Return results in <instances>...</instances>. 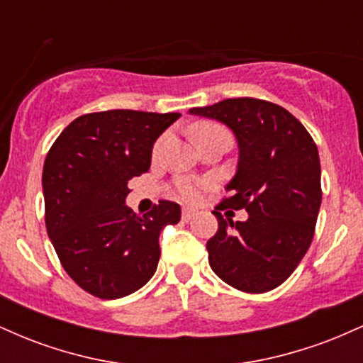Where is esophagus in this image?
<instances>
[{"label":"esophagus","instance_id":"esophagus-1","mask_svg":"<svg viewBox=\"0 0 363 363\" xmlns=\"http://www.w3.org/2000/svg\"><path fill=\"white\" fill-rule=\"evenodd\" d=\"M194 215L196 211L191 210V208H184V210H182V220H184V222H189Z\"/></svg>","mask_w":363,"mask_h":363}]
</instances>
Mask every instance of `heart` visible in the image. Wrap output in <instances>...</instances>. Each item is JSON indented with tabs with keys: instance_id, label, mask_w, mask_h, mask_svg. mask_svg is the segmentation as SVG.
I'll use <instances>...</instances> for the list:
<instances>
[{
	"instance_id": "heart-1",
	"label": "heart",
	"mask_w": 363,
	"mask_h": 363,
	"mask_svg": "<svg viewBox=\"0 0 363 363\" xmlns=\"http://www.w3.org/2000/svg\"><path fill=\"white\" fill-rule=\"evenodd\" d=\"M225 131L222 126H218L216 123H210V121H201V123H196L193 129H191V135H193V140L198 141L205 138L208 135H213V133ZM203 189H205V184L198 181H191V179H181L177 181L176 187H174V193L179 199L186 203H196L201 199Z\"/></svg>"
}]
</instances>
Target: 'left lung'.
<instances>
[{"mask_svg":"<svg viewBox=\"0 0 363 363\" xmlns=\"http://www.w3.org/2000/svg\"><path fill=\"white\" fill-rule=\"evenodd\" d=\"M189 112L227 124L239 141L232 194L215 206L218 230L206 242L211 269L247 294L277 289L314 237L323 199L318 147L301 121L261 99H225ZM225 207L245 209L250 218L225 220Z\"/></svg>","mask_w":363,"mask_h":363,"instance_id":"1","label":"left lung"}]
</instances>
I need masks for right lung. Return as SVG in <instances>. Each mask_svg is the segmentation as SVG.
<instances>
[{
	"instance_id": "add662e5",
	"label": "right lung",
	"mask_w": 363,
	"mask_h": 363,
	"mask_svg": "<svg viewBox=\"0 0 363 363\" xmlns=\"http://www.w3.org/2000/svg\"><path fill=\"white\" fill-rule=\"evenodd\" d=\"M179 112L114 109L80 116L62 129L44 162L45 228L62 268L94 297H126L155 273L158 235L181 220L160 199L138 216L124 205L128 182L150 169L153 143Z\"/></svg>"
}]
</instances>
